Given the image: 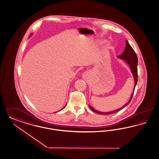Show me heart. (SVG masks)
Here are the masks:
<instances>
[{
  "mask_svg": "<svg viewBox=\"0 0 159 159\" xmlns=\"http://www.w3.org/2000/svg\"><path fill=\"white\" fill-rule=\"evenodd\" d=\"M106 48L107 49H110L111 48V43H107V46H106Z\"/></svg>",
  "mask_w": 159,
  "mask_h": 159,
  "instance_id": "b5f03b06",
  "label": "heart"
}]
</instances>
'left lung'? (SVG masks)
Instances as JSON below:
<instances>
[{
  "instance_id": "1",
  "label": "left lung",
  "mask_w": 159,
  "mask_h": 159,
  "mask_svg": "<svg viewBox=\"0 0 159 159\" xmlns=\"http://www.w3.org/2000/svg\"><path fill=\"white\" fill-rule=\"evenodd\" d=\"M126 48L125 51L122 53L121 55L120 56H117V57L121 59L122 60H124L125 62H126L129 66L130 67V70H131V73L133 74V76L134 77V90H133V92L134 91V89L136 86V84L137 82V63H138V59H137V56L136 53H135L134 50L131 48V46L129 44L128 41L126 40ZM133 93H132L130 97V99H129V100L128 101L127 103H126L122 107H121L119 109L115 110L114 111H109V112H101L99 111H97L95 109H94L91 106L89 105V107L90 108V109L93 111L94 112L98 113L100 115H111L113 113H116L117 111L120 110L123 108H124L125 107H126L127 105L130 103V102H131Z\"/></svg>"
}]
</instances>
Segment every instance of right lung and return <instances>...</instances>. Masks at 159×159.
<instances>
[{"label":"right lung","mask_w":159,"mask_h":159,"mask_svg":"<svg viewBox=\"0 0 159 159\" xmlns=\"http://www.w3.org/2000/svg\"><path fill=\"white\" fill-rule=\"evenodd\" d=\"M66 105H65V107H63V109H64V108H65V107H66Z\"/></svg>","instance_id":"1"}]
</instances>
